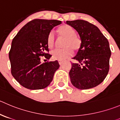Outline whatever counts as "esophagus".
Listing matches in <instances>:
<instances>
[{
	"label": "esophagus",
	"mask_w": 120,
	"mask_h": 120,
	"mask_svg": "<svg viewBox=\"0 0 120 120\" xmlns=\"http://www.w3.org/2000/svg\"><path fill=\"white\" fill-rule=\"evenodd\" d=\"M58 62H59V65H62L63 64L64 61H58Z\"/></svg>",
	"instance_id": "1"
}]
</instances>
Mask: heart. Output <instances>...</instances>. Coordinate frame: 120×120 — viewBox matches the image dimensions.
I'll return each instance as SVG.
<instances>
[{"label": "heart", "mask_w": 120, "mask_h": 120, "mask_svg": "<svg viewBox=\"0 0 120 120\" xmlns=\"http://www.w3.org/2000/svg\"><path fill=\"white\" fill-rule=\"evenodd\" d=\"M59 36L64 37L62 44L64 48L61 49H55L51 52L52 57L55 60L64 61L72 55V50L77 51L81 46V40L76 35L75 30L71 26L64 25L61 26L58 29ZM46 43L49 48L54 47L55 44V37L53 31H51L47 36Z\"/></svg>", "instance_id": "b5f03b06"}]
</instances>
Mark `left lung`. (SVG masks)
<instances>
[{"instance_id":"8db88e82","label":"left lung","mask_w":120,"mask_h":120,"mask_svg":"<svg viewBox=\"0 0 120 120\" xmlns=\"http://www.w3.org/2000/svg\"><path fill=\"white\" fill-rule=\"evenodd\" d=\"M78 33L81 43L69 72L72 84L87 90L101 84L109 71L111 52L109 42L100 29L84 20L67 21Z\"/></svg>"}]
</instances>
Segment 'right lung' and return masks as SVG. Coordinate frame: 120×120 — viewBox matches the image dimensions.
I'll list each match as a JSON object with an SVG mask.
<instances>
[{"label": "right lung", "instance_id": "right-lung-1", "mask_svg": "<svg viewBox=\"0 0 120 120\" xmlns=\"http://www.w3.org/2000/svg\"><path fill=\"white\" fill-rule=\"evenodd\" d=\"M62 23L57 20L34 19L22 28L13 39L9 53L11 73L23 87L41 90L52 82L55 72L59 68L58 61L42 64L41 56L49 59L52 56L46 43L49 33Z\"/></svg>", "mask_w": 120, "mask_h": 120}]
</instances>
